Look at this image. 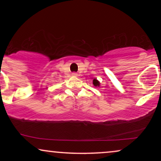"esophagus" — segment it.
Returning a JSON list of instances; mask_svg holds the SVG:
<instances>
[{
	"label": "esophagus",
	"mask_w": 161,
	"mask_h": 161,
	"mask_svg": "<svg viewBox=\"0 0 161 161\" xmlns=\"http://www.w3.org/2000/svg\"><path fill=\"white\" fill-rule=\"evenodd\" d=\"M72 75H73V76H77V75H78V74L75 73V72H74V73H72Z\"/></svg>",
	"instance_id": "obj_1"
}]
</instances>
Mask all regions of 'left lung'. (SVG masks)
<instances>
[{
    "instance_id": "8db88e82",
    "label": "left lung",
    "mask_w": 161,
    "mask_h": 161,
    "mask_svg": "<svg viewBox=\"0 0 161 161\" xmlns=\"http://www.w3.org/2000/svg\"><path fill=\"white\" fill-rule=\"evenodd\" d=\"M93 84L94 86H100V82L97 80V79H94L93 80Z\"/></svg>"
}]
</instances>
